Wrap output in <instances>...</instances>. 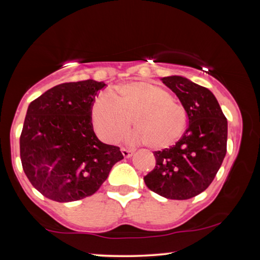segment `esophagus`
Masks as SVG:
<instances>
[{
    "mask_svg": "<svg viewBox=\"0 0 260 260\" xmlns=\"http://www.w3.org/2000/svg\"><path fill=\"white\" fill-rule=\"evenodd\" d=\"M121 153L125 158H128V157L133 155V150H132V149H128V148H121Z\"/></svg>",
    "mask_w": 260,
    "mask_h": 260,
    "instance_id": "obj_1",
    "label": "esophagus"
}]
</instances>
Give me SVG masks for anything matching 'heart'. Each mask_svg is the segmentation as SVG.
Here are the masks:
<instances>
[{
  "label": "heart",
  "instance_id": "obj_1",
  "mask_svg": "<svg viewBox=\"0 0 260 260\" xmlns=\"http://www.w3.org/2000/svg\"><path fill=\"white\" fill-rule=\"evenodd\" d=\"M94 129L108 143H118L131 128L134 141L152 149H165L177 142L187 125V112L181 103L164 88L144 81L121 85L101 95L90 110Z\"/></svg>",
  "mask_w": 260,
  "mask_h": 260
}]
</instances>
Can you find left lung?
<instances>
[{"mask_svg": "<svg viewBox=\"0 0 260 260\" xmlns=\"http://www.w3.org/2000/svg\"><path fill=\"white\" fill-rule=\"evenodd\" d=\"M161 81L186 109L188 128L175 146L155 151L156 165L143 178L147 187L169 200H189L208 188L227 151V119L208 88L179 76Z\"/></svg>", "mask_w": 260, "mask_h": 260, "instance_id": "8db88e82", "label": "left lung"}]
</instances>
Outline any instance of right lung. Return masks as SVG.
<instances>
[{"label": "right lung", "mask_w": 260, "mask_h": 260, "mask_svg": "<svg viewBox=\"0 0 260 260\" xmlns=\"http://www.w3.org/2000/svg\"><path fill=\"white\" fill-rule=\"evenodd\" d=\"M104 82H65L33 102L20 134V159L32 186L47 199L65 203L99 190L124 156L93 129L90 110Z\"/></svg>", "instance_id": "1"}]
</instances>
